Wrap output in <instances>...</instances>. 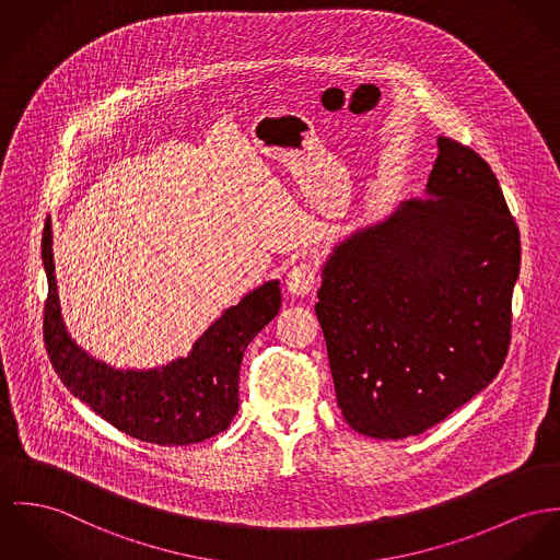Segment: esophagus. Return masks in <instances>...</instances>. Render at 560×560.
<instances>
[{
	"instance_id": "1",
	"label": "esophagus",
	"mask_w": 560,
	"mask_h": 560,
	"mask_svg": "<svg viewBox=\"0 0 560 560\" xmlns=\"http://www.w3.org/2000/svg\"><path fill=\"white\" fill-rule=\"evenodd\" d=\"M317 283V268L311 261L294 264L285 275V288L294 296H306Z\"/></svg>"
}]
</instances>
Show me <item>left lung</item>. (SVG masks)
<instances>
[{
	"label": "left lung",
	"mask_w": 560,
	"mask_h": 560,
	"mask_svg": "<svg viewBox=\"0 0 560 560\" xmlns=\"http://www.w3.org/2000/svg\"><path fill=\"white\" fill-rule=\"evenodd\" d=\"M427 200L339 243L315 313L353 431L405 439L469 402L512 341L520 232L474 149L439 136Z\"/></svg>",
	"instance_id": "8db88e82"
}]
</instances>
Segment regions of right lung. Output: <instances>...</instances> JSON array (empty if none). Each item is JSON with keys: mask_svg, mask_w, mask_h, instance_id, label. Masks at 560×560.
<instances>
[{"mask_svg": "<svg viewBox=\"0 0 560 560\" xmlns=\"http://www.w3.org/2000/svg\"><path fill=\"white\" fill-rule=\"evenodd\" d=\"M43 261L48 279L44 343L63 386L117 431L155 445H189L225 431L238 411V373L247 345L279 313V281H268L221 313L185 358L162 369H113L66 330L46 219Z\"/></svg>", "mask_w": 560, "mask_h": 560, "instance_id": "right-lung-1", "label": "right lung"}]
</instances>
